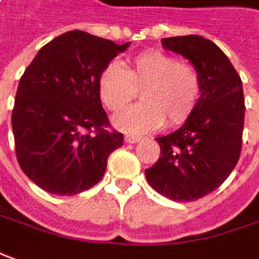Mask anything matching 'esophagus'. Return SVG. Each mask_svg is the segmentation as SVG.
<instances>
[{
    "label": "esophagus",
    "mask_w": 259,
    "mask_h": 259,
    "mask_svg": "<svg viewBox=\"0 0 259 259\" xmlns=\"http://www.w3.org/2000/svg\"><path fill=\"white\" fill-rule=\"evenodd\" d=\"M124 141H125L126 144H137V142L141 141V137H137V135H125Z\"/></svg>",
    "instance_id": "esophagus-1"
}]
</instances>
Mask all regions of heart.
<instances>
[{"label": "heart", "mask_w": 259, "mask_h": 259, "mask_svg": "<svg viewBox=\"0 0 259 259\" xmlns=\"http://www.w3.org/2000/svg\"><path fill=\"white\" fill-rule=\"evenodd\" d=\"M142 103L126 107L114 115L112 124L121 131L144 134L189 118L200 99V74L193 66L160 51H145L133 58L126 67L111 62L97 81L99 97L110 111L125 106L140 90Z\"/></svg>", "instance_id": "obj_1"}]
</instances>
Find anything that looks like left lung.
<instances>
[{"instance_id":"left-lung-1","label":"left lung","mask_w":259,"mask_h":259,"mask_svg":"<svg viewBox=\"0 0 259 259\" xmlns=\"http://www.w3.org/2000/svg\"><path fill=\"white\" fill-rule=\"evenodd\" d=\"M160 42L193 65L201 93L181 128L155 138L160 156L145 176L170 200H197L220 186L240 159L245 112L241 78L224 52L206 37L187 35Z\"/></svg>"}]
</instances>
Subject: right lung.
Here are the masks:
<instances>
[{
	"instance_id": "1",
	"label": "right lung",
	"mask_w": 259,
	"mask_h": 259,
	"mask_svg": "<svg viewBox=\"0 0 259 259\" xmlns=\"http://www.w3.org/2000/svg\"><path fill=\"white\" fill-rule=\"evenodd\" d=\"M130 42L66 32L37 52L22 74L12 110L17 159L35 185L73 196L99 183L122 134L108 131L97 81Z\"/></svg>"
}]
</instances>
